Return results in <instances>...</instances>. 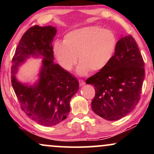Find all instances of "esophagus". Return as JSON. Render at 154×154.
I'll return each instance as SVG.
<instances>
[{"mask_svg": "<svg viewBox=\"0 0 154 154\" xmlns=\"http://www.w3.org/2000/svg\"><path fill=\"white\" fill-rule=\"evenodd\" d=\"M79 85L80 86L84 85L85 84V82L82 79H79Z\"/></svg>", "mask_w": 154, "mask_h": 154, "instance_id": "1", "label": "esophagus"}]
</instances>
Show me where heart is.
Instances as JSON below:
<instances>
[{"label": "heart", "instance_id": "heart-1", "mask_svg": "<svg viewBox=\"0 0 154 154\" xmlns=\"http://www.w3.org/2000/svg\"><path fill=\"white\" fill-rule=\"evenodd\" d=\"M117 40L109 29L89 26L69 32L63 41L54 43V53L63 69L71 71L80 61L77 73L86 75L90 71L98 72L109 64L114 56Z\"/></svg>", "mask_w": 154, "mask_h": 154}]
</instances>
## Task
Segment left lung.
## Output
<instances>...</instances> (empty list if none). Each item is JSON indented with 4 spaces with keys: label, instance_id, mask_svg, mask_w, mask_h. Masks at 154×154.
Returning <instances> with one entry per match:
<instances>
[{
    "label": "left lung",
    "instance_id": "left-lung-1",
    "mask_svg": "<svg viewBox=\"0 0 154 154\" xmlns=\"http://www.w3.org/2000/svg\"><path fill=\"white\" fill-rule=\"evenodd\" d=\"M144 77V61L135 39L122 36L109 64L86 80L95 90L92 110L109 121L128 115L138 103Z\"/></svg>",
    "mask_w": 154,
    "mask_h": 154
}]
</instances>
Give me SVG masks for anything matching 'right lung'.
<instances>
[{"instance_id":"1","label":"right lung","mask_w":154,"mask_h":154,"mask_svg":"<svg viewBox=\"0 0 154 154\" xmlns=\"http://www.w3.org/2000/svg\"><path fill=\"white\" fill-rule=\"evenodd\" d=\"M56 29L52 26H31L25 32L12 59L11 83L22 111L33 121L54 126L66 118L69 102L78 91V80L54 61L52 42ZM44 57L38 82L34 86L19 82L18 67L30 56Z\"/></svg>"}]
</instances>
